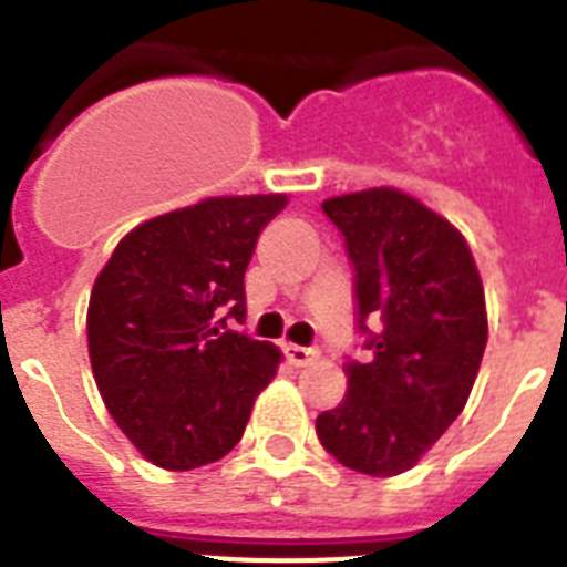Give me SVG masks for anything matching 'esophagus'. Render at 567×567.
I'll list each match as a JSON object with an SVG mask.
<instances>
[{"label": "esophagus", "mask_w": 567, "mask_h": 567, "mask_svg": "<svg viewBox=\"0 0 567 567\" xmlns=\"http://www.w3.org/2000/svg\"><path fill=\"white\" fill-rule=\"evenodd\" d=\"M287 354L296 367H307V363H313L319 358V349H310V346H287Z\"/></svg>", "instance_id": "34e87169"}]
</instances>
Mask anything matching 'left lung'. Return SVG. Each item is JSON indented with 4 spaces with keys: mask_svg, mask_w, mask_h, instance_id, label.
<instances>
[{
    "mask_svg": "<svg viewBox=\"0 0 567 567\" xmlns=\"http://www.w3.org/2000/svg\"><path fill=\"white\" fill-rule=\"evenodd\" d=\"M322 209L352 260L367 363H343L346 399L316 416V434L343 467L396 476L471 396L488 343L485 289L464 236L396 188L331 197Z\"/></svg>",
    "mask_w": 567,
    "mask_h": 567,
    "instance_id": "8db88e82",
    "label": "left lung"
}]
</instances>
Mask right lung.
Returning <instances> with one entry per match:
<instances>
[{"label": "right lung", "instance_id": "1", "mask_svg": "<svg viewBox=\"0 0 567 567\" xmlns=\"http://www.w3.org/2000/svg\"><path fill=\"white\" fill-rule=\"evenodd\" d=\"M284 195L209 197L135 227L87 305L96 388L147 462L195 471L234 450L280 363L230 331L245 319V269Z\"/></svg>", "mask_w": 567, "mask_h": 567}]
</instances>
